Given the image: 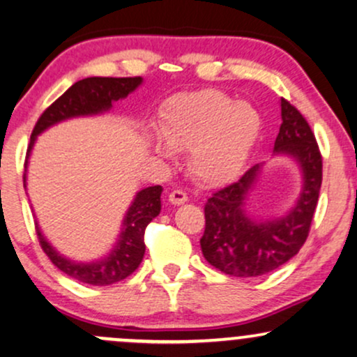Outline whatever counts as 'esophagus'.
Returning <instances> with one entry per match:
<instances>
[{
    "mask_svg": "<svg viewBox=\"0 0 357 357\" xmlns=\"http://www.w3.org/2000/svg\"><path fill=\"white\" fill-rule=\"evenodd\" d=\"M169 200H170V204L180 205V204H185L187 200H188V197H187L185 192L180 190V188H177V190H172V192H170Z\"/></svg>",
    "mask_w": 357,
    "mask_h": 357,
    "instance_id": "esophagus-1",
    "label": "esophagus"
}]
</instances>
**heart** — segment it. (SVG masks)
Here are the masks:
<instances>
[{
	"mask_svg": "<svg viewBox=\"0 0 357 357\" xmlns=\"http://www.w3.org/2000/svg\"><path fill=\"white\" fill-rule=\"evenodd\" d=\"M262 128L261 113L247 102L215 88L180 93L163 105L160 135H150V144L162 157L174 150H190L192 174L207 185L232 180L252 152Z\"/></svg>",
	"mask_w": 357,
	"mask_h": 357,
	"instance_id": "b5f03b06",
	"label": "heart"
}]
</instances>
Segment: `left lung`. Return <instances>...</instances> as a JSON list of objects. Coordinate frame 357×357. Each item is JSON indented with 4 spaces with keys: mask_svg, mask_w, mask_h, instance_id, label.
I'll return each instance as SVG.
<instances>
[{
    "mask_svg": "<svg viewBox=\"0 0 357 357\" xmlns=\"http://www.w3.org/2000/svg\"><path fill=\"white\" fill-rule=\"evenodd\" d=\"M282 123L274 153L294 157L303 170L304 187L287 215L274 220H252L245 200L262 165H254L237 182L220 188L205 204V230L200 238L211 266L234 278H257L275 271L304 245L311 230L322 183V157L307 120L294 105L280 100Z\"/></svg>",
    "mask_w": 357,
    "mask_h": 357,
    "instance_id": "left-lung-1",
    "label": "left lung"
}]
</instances>
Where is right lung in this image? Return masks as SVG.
<instances>
[{"label": "right lung", "instance_id": "add662e5", "mask_svg": "<svg viewBox=\"0 0 357 357\" xmlns=\"http://www.w3.org/2000/svg\"><path fill=\"white\" fill-rule=\"evenodd\" d=\"M140 85L142 77H91L79 79L41 113L35 128H33L31 138H29L28 155L31 152L33 145H35L36 137L43 130L52 127L54 123H60L63 120L73 119V116L98 115V113L110 110L113 102L125 98ZM23 182L26 185V174H24ZM160 185L146 187L138 192L123 219L119 242L107 257L100 259L96 262H75L63 257L48 244V241L43 237L36 224L38 241H40L41 249L48 255L50 261L61 272L70 275L71 279L91 284V286H110V284L120 282V280L127 279L140 266L142 259H144L145 229L160 213Z\"/></svg>", "mask_w": 357, "mask_h": 357}]
</instances>
